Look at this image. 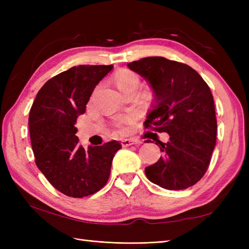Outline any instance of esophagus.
<instances>
[{
  "mask_svg": "<svg viewBox=\"0 0 249 249\" xmlns=\"http://www.w3.org/2000/svg\"><path fill=\"white\" fill-rule=\"evenodd\" d=\"M141 141H138L136 139H124L121 141V144L123 147H127L130 145H135V144H140Z\"/></svg>",
  "mask_w": 249,
  "mask_h": 249,
  "instance_id": "esophagus-1",
  "label": "esophagus"
}]
</instances>
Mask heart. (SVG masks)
Segmentation results:
<instances>
[{
  "mask_svg": "<svg viewBox=\"0 0 249 249\" xmlns=\"http://www.w3.org/2000/svg\"><path fill=\"white\" fill-rule=\"evenodd\" d=\"M114 83L122 93L129 91L131 89L138 88L139 86V77L137 73L131 71H121L114 76ZM124 120H120L118 122V127L123 130L124 129Z\"/></svg>",
  "mask_w": 249,
  "mask_h": 249,
  "instance_id": "obj_1",
  "label": "heart"
}]
</instances>
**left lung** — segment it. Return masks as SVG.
<instances>
[{
  "instance_id": "left-lung-1",
  "label": "left lung",
  "mask_w": 249,
  "mask_h": 249,
  "mask_svg": "<svg viewBox=\"0 0 249 249\" xmlns=\"http://www.w3.org/2000/svg\"><path fill=\"white\" fill-rule=\"evenodd\" d=\"M154 94L145 127L167 133L169 141L157 140L162 156L145 168L146 178L165 189L193 186L204 176L216 144L217 122L213 95L192 67L162 56L128 63Z\"/></svg>"
}]
</instances>
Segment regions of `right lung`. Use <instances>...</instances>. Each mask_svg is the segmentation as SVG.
Here are the masks:
<instances>
[{"mask_svg":"<svg viewBox=\"0 0 249 249\" xmlns=\"http://www.w3.org/2000/svg\"><path fill=\"white\" fill-rule=\"evenodd\" d=\"M113 65H80L47 81L36 95L29 129L36 166L59 192L68 197L93 195L108 182L119 141L89 146L79 143L75 127L95 87Z\"/></svg>","mask_w":249,"mask_h":249,"instance_id":"1","label":"right lung"}]
</instances>
